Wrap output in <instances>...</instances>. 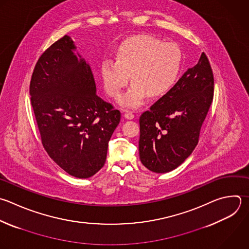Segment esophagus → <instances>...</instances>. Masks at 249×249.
<instances>
[{"label": "esophagus", "instance_id": "esophagus-1", "mask_svg": "<svg viewBox=\"0 0 249 249\" xmlns=\"http://www.w3.org/2000/svg\"><path fill=\"white\" fill-rule=\"evenodd\" d=\"M124 118L127 119V120H132V119H134V115L132 113H130V112H126L124 114Z\"/></svg>", "mask_w": 249, "mask_h": 249}]
</instances>
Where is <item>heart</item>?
I'll return each mask as SVG.
<instances>
[{
  "mask_svg": "<svg viewBox=\"0 0 249 249\" xmlns=\"http://www.w3.org/2000/svg\"><path fill=\"white\" fill-rule=\"evenodd\" d=\"M182 65V52L174 43L151 35H137L119 47L116 61L104 60L101 77L105 91L117 98L129 83L133 84L119 99L124 108L140 107L148 96L165 95L175 85Z\"/></svg>",
  "mask_w": 249,
  "mask_h": 249,
  "instance_id": "obj_1",
  "label": "heart"
}]
</instances>
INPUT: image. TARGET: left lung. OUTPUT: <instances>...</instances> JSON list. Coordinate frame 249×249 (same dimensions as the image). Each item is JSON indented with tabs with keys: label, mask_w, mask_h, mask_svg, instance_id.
Here are the masks:
<instances>
[{
	"label": "left lung",
	"mask_w": 249,
	"mask_h": 249,
	"mask_svg": "<svg viewBox=\"0 0 249 249\" xmlns=\"http://www.w3.org/2000/svg\"><path fill=\"white\" fill-rule=\"evenodd\" d=\"M213 91V73L202 53L197 64L140 116L139 156L144 166L156 173L169 172L192 154Z\"/></svg>",
	"instance_id": "8db88e82"
}]
</instances>
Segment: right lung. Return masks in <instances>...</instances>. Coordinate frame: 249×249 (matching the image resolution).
Instances as JSON below:
<instances>
[{"instance_id":"1","label":"right lung","mask_w":249,"mask_h":249,"mask_svg":"<svg viewBox=\"0 0 249 249\" xmlns=\"http://www.w3.org/2000/svg\"><path fill=\"white\" fill-rule=\"evenodd\" d=\"M65 35L39 58L30 82L31 104L43 146L68 174L89 178L107 157L121 113L96 94L90 66Z\"/></svg>"}]
</instances>
